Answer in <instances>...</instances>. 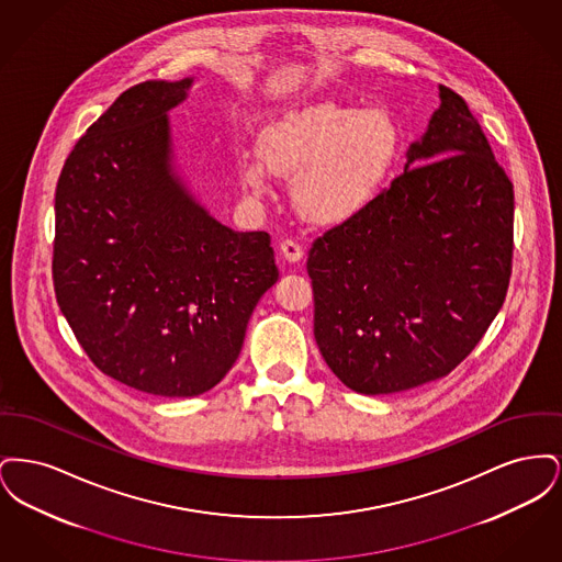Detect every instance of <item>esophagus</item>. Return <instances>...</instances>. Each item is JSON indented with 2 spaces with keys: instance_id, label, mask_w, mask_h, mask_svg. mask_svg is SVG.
<instances>
[{
  "instance_id": "1",
  "label": "esophagus",
  "mask_w": 562,
  "mask_h": 562,
  "mask_svg": "<svg viewBox=\"0 0 562 562\" xmlns=\"http://www.w3.org/2000/svg\"><path fill=\"white\" fill-rule=\"evenodd\" d=\"M280 255L289 263H299L303 259V246L293 238L280 241Z\"/></svg>"
}]
</instances>
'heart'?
<instances>
[{
  "label": "heart",
  "mask_w": 562,
  "mask_h": 562,
  "mask_svg": "<svg viewBox=\"0 0 562 562\" xmlns=\"http://www.w3.org/2000/svg\"><path fill=\"white\" fill-rule=\"evenodd\" d=\"M259 154L241 156V186L266 195L269 170L293 177L296 211L330 225L362 213L379 198L401 154V131L383 109L301 103L263 128Z\"/></svg>",
  "instance_id": "b5f03b06"
}]
</instances>
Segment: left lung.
Listing matches in <instances>:
<instances>
[{
	"instance_id": "8db88e82",
	"label": "left lung",
	"mask_w": 562,
	"mask_h": 562,
	"mask_svg": "<svg viewBox=\"0 0 562 562\" xmlns=\"http://www.w3.org/2000/svg\"><path fill=\"white\" fill-rule=\"evenodd\" d=\"M440 108L371 206L314 241V337L328 369L367 396L451 373L504 305L514 189L465 101Z\"/></svg>"
}]
</instances>
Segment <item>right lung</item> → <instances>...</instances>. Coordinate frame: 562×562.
Instances as JSON below:
<instances>
[{
    "instance_id": "right-lung-1",
    "label": "right lung",
    "mask_w": 562,
    "mask_h": 562,
    "mask_svg": "<svg viewBox=\"0 0 562 562\" xmlns=\"http://www.w3.org/2000/svg\"><path fill=\"white\" fill-rule=\"evenodd\" d=\"M191 86L122 92L69 154L54 198L63 316L103 373L166 398L229 373L278 280L268 234L216 221L179 172L168 113Z\"/></svg>"
}]
</instances>
